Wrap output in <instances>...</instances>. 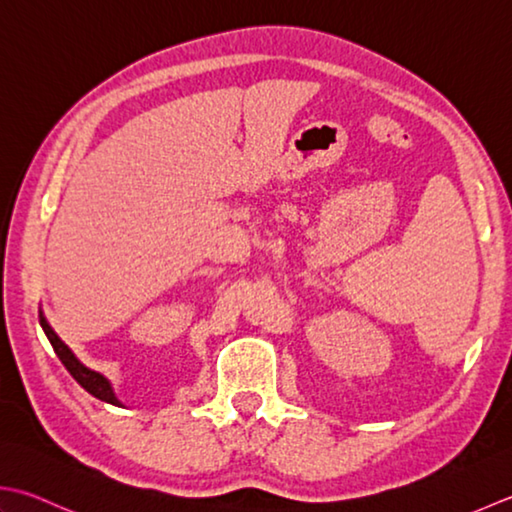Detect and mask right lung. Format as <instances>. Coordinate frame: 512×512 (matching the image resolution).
I'll return each instance as SVG.
<instances>
[{"instance_id":"obj_1","label":"right lung","mask_w":512,"mask_h":512,"mask_svg":"<svg viewBox=\"0 0 512 512\" xmlns=\"http://www.w3.org/2000/svg\"><path fill=\"white\" fill-rule=\"evenodd\" d=\"M39 324H42L44 333L48 337V342H50V346H53L57 357L62 359V364L66 366L68 373L75 377V382L79 386H82L84 390H88V393L93 395V397L102 399V402H108V404H113V406H122V402H119V399L115 397V390H113V386H110L108 379L102 373H95V370H90L82 362H79V359L73 355V350H70L62 342V339L57 337L55 330L50 328V324L46 322V317H44L42 310H39Z\"/></svg>"}]
</instances>
